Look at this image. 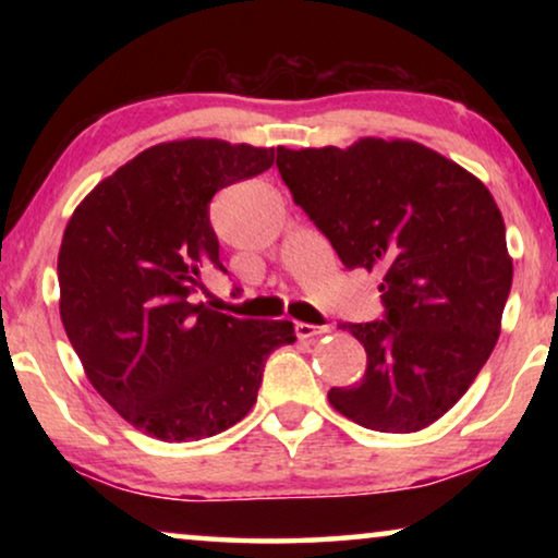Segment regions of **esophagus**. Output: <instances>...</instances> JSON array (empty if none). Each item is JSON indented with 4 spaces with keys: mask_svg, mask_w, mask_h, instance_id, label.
<instances>
[{
    "mask_svg": "<svg viewBox=\"0 0 558 558\" xmlns=\"http://www.w3.org/2000/svg\"><path fill=\"white\" fill-rule=\"evenodd\" d=\"M294 332L300 340H312V338H319V335L330 332V327L327 325H310V323H296L294 325Z\"/></svg>",
    "mask_w": 558,
    "mask_h": 558,
    "instance_id": "1",
    "label": "esophagus"
}]
</instances>
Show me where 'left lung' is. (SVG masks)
<instances>
[{
	"label": "left lung",
	"mask_w": 558,
	"mask_h": 558,
	"mask_svg": "<svg viewBox=\"0 0 558 558\" xmlns=\"http://www.w3.org/2000/svg\"><path fill=\"white\" fill-rule=\"evenodd\" d=\"M277 167L340 262L380 274L386 319L342 325L368 365L357 384L330 388L332 409L388 434L434 424L490 357L513 284L490 190L411 140L277 147Z\"/></svg>",
	"instance_id": "obj_1"
}]
</instances>
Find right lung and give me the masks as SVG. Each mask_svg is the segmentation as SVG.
Returning a JSON list of instances; mask_svg holds the SVG:
<instances>
[{
	"label": "right lung",
	"mask_w": 558,
	"mask_h": 558,
	"mask_svg": "<svg viewBox=\"0 0 558 558\" xmlns=\"http://www.w3.org/2000/svg\"><path fill=\"white\" fill-rule=\"evenodd\" d=\"M274 149L223 140L155 144L98 182L58 254L60 319L90 386L134 429L162 441L226 432L256 403L289 319H239L195 302L223 269L210 201L262 174Z\"/></svg>",
	"instance_id": "add662e5"
}]
</instances>
